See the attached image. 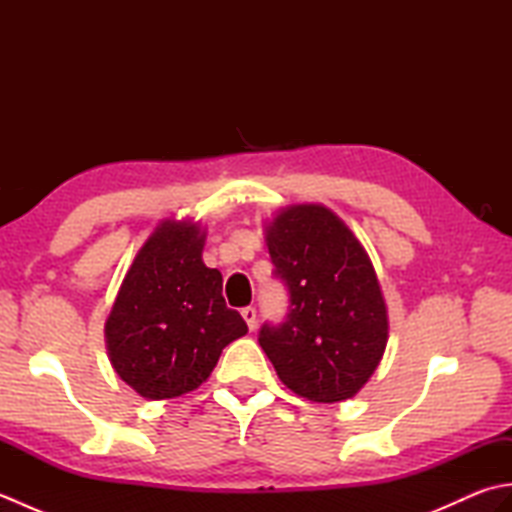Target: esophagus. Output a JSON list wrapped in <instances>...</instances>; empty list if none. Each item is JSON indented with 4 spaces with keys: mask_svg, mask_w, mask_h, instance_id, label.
Instances as JSON below:
<instances>
[{
    "mask_svg": "<svg viewBox=\"0 0 512 512\" xmlns=\"http://www.w3.org/2000/svg\"><path fill=\"white\" fill-rule=\"evenodd\" d=\"M242 317H244V321H246V325H248V330H255V328H257V310H255L253 306L244 308V310H242Z\"/></svg>",
    "mask_w": 512,
    "mask_h": 512,
    "instance_id": "34e87169",
    "label": "esophagus"
}]
</instances>
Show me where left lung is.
Masks as SVG:
<instances>
[{"label": "left lung", "mask_w": 512, "mask_h": 512, "mask_svg": "<svg viewBox=\"0 0 512 512\" xmlns=\"http://www.w3.org/2000/svg\"><path fill=\"white\" fill-rule=\"evenodd\" d=\"M275 275L290 292L259 345L281 383L312 402H341L367 383L389 339L387 306L367 250L323 204H292L266 224Z\"/></svg>", "instance_id": "1"}]
</instances>
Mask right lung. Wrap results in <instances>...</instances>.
<instances>
[{
  "label": "right lung",
  "instance_id": "right-lung-1",
  "mask_svg": "<svg viewBox=\"0 0 512 512\" xmlns=\"http://www.w3.org/2000/svg\"><path fill=\"white\" fill-rule=\"evenodd\" d=\"M198 222L162 220L140 246L105 321L114 372L147 400L198 389L222 350L248 332L226 308L222 273L202 262Z\"/></svg>",
  "mask_w": 512,
  "mask_h": 512
}]
</instances>
